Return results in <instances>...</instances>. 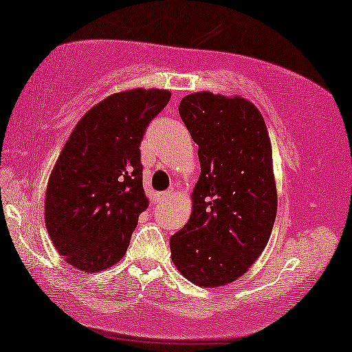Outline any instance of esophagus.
Returning a JSON list of instances; mask_svg holds the SVG:
<instances>
[{
	"label": "esophagus",
	"mask_w": 352,
	"mask_h": 352,
	"mask_svg": "<svg viewBox=\"0 0 352 352\" xmlns=\"http://www.w3.org/2000/svg\"><path fill=\"white\" fill-rule=\"evenodd\" d=\"M173 195H175V188H168V190H166V192L159 193L157 199H159V201H168V199L173 197Z\"/></svg>",
	"instance_id": "esophagus-1"
}]
</instances>
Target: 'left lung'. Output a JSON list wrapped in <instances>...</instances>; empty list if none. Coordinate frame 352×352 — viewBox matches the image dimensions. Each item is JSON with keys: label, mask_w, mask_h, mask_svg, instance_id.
Here are the masks:
<instances>
[{"label": "left lung", "mask_w": 352, "mask_h": 352, "mask_svg": "<svg viewBox=\"0 0 352 352\" xmlns=\"http://www.w3.org/2000/svg\"><path fill=\"white\" fill-rule=\"evenodd\" d=\"M179 115L198 144L192 215L170 237L171 259L198 286L234 282L267 245L277 215L272 146L258 108L242 97L195 93Z\"/></svg>", "instance_id": "left-lung-1"}]
</instances>
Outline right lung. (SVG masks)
<instances>
[{"label":"right lung","instance_id":"right-lung-1","mask_svg":"<svg viewBox=\"0 0 352 352\" xmlns=\"http://www.w3.org/2000/svg\"><path fill=\"white\" fill-rule=\"evenodd\" d=\"M170 97L142 88L111 94L70 133L45 195L47 231L70 266L99 272L126 255L148 208L140 143Z\"/></svg>","mask_w":352,"mask_h":352}]
</instances>
